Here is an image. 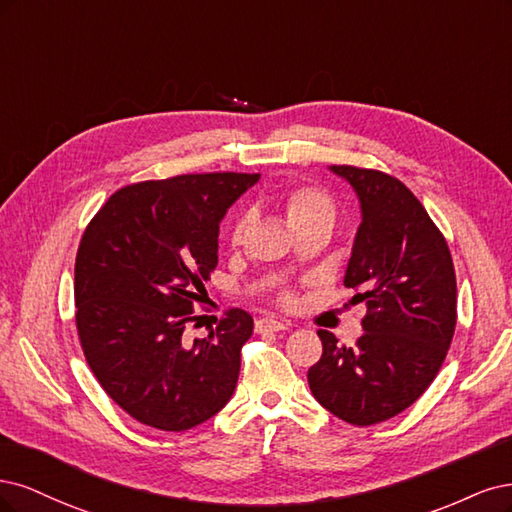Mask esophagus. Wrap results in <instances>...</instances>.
Masks as SVG:
<instances>
[{
	"instance_id": "esophagus-1",
	"label": "esophagus",
	"mask_w": 512,
	"mask_h": 512,
	"mask_svg": "<svg viewBox=\"0 0 512 512\" xmlns=\"http://www.w3.org/2000/svg\"><path fill=\"white\" fill-rule=\"evenodd\" d=\"M291 323L285 319H274V317H263L257 321L259 332H283V329H289Z\"/></svg>"
}]
</instances>
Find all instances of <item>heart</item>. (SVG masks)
Segmentation results:
<instances>
[{"mask_svg": "<svg viewBox=\"0 0 512 512\" xmlns=\"http://www.w3.org/2000/svg\"><path fill=\"white\" fill-rule=\"evenodd\" d=\"M285 210H287V219L291 227H300L310 221H319V219H334V204L329 197L312 187H300L287 193L285 197ZM251 223V214H242V217L234 225V242H240L244 238L246 227Z\"/></svg>", "mask_w": 512, "mask_h": 512, "instance_id": "heart-1", "label": "heart"}]
</instances>
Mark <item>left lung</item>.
<instances>
[{
	"instance_id": "1",
	"label": "left lung",
	"mask_w": 512,
	"mask_h": 512,
	"mask_svg": "<svg viewBox=\"0 0 512 512\" xmlns=\"http://www.w3.org/2000/svg\"><path fill=\"white\" fill-rule=\"evenodd\" d=\"M359 200L344 285L366 302L364 336L338 346L319 329L323 355L308 370L315 400L351 425L400 415L436 378L457 321V285L447 240L398 178L353 166H329Z\"/></svg>"
}]
</instances>
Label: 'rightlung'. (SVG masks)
Returning a JSON list of instances; mask_svg holds the SVG:
<instances>
[{
    "instance_id": "add662e5",
    "label": "right lung",
    "mask_w": 512,
    "mask_h": 512,
    "mask_svg": "<svg viewBox=\"0 0 512 512\" xmlns=\"http://www.w3.org/2000/svg\"><path fill=\"white\" fill-rule=\"evenodd\" d=\"M259 174H185L119 189L82 234L76 327L87 364L129 417L185 432L232 400L253 317L234 308L191 340L185 327L217 268L219 223Z\"/></svg>"
}]
</instances>
